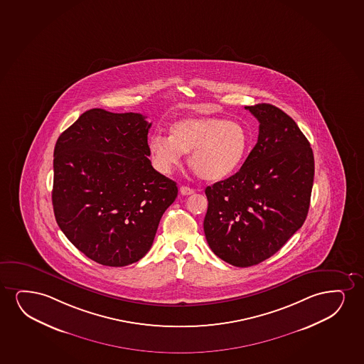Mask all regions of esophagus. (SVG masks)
<instances>
[{
    "mask_svg": "<svg viewBox=\"0 0 364 364\" xmlns=\"http://www.w3.org/2000/svg\"><path fill=\"white\" fill-rule=\"evenodd\" d=\"M180 194L191 195L194 194V189H191L189 186H180Z\"/></svg>",
    "mask_w": 364,
    "mask_h": 364,
    "instance_id": "obj_1",
    "label": "esophagus"
}]
</instances>
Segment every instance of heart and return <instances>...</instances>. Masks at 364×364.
<instances>
[{
	"mask_svg": "<svg viewBox=\"0 0 364 364\" xmlns=\"http://www.w3.org/2000/svg\"><path fill=\"white\" fill-rule=\"evenodd\" d=\"M250 137L241 123L227 118L188 117L170 127V137L153 134L148 146L156 168L169 173L189 153V166L201 179L216 181L238 169Z\"/></svg>",
	"mask_w": 364,
	"mask_h": 364,
	"instance_id": "b5f03b06",
	"label": "heart"
}]
</instances>
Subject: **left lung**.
<instances>
[{
  "mask_svg": "<svg viewBox=\"0 0 364 364\" xmlns=\"http://www.w3.org/2000/svg\"><path fill=\"white\" fill-rule=\"evenodd\" d=\"M259 122L241 169L205 189L203 231L218 258L240 268L275 255L306 220L314 153L293 118L270 104L246 106Z\"/></svg>",
  "mask_w": 364,
  "mask_h": 364,
  "instance_id": "1",
  "label": "left lung"
}]
</instances>
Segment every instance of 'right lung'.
Segmentation results:
<instances>
[{"label": "right lung", "instance_id": "1", "mask_svg": "<svg viewBox=\"0 0 364 364\" xmlns=\"http://www.w3.org/2000/svg\"><path fill=\"white\" fill-rule=\"evenodd\" d=\"M151 123L141 114L86 111L58 138L52 201L66 238L96 263L124 267L151 250L178 196L148 156Z\"/></svg>", "mask_w": 364, "mask_h": 364}]
</instances>
